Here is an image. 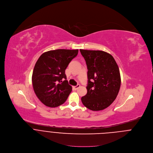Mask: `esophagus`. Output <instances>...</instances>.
Wrapping results in <instances>:
<instances>
[{
  "label": "esophagus",
  "mask_w": 153,
  "mask_h": 153,
  "mask_svg": "<svg viewBox=\"0 0 153 153\" xmlns=\"http://www.w3.org/2000/svg\"><path fill=\"white\" fill-rule=\"evenodd\" d=\"M79 87H80V85H76V86H73V89H74V90H77Z\"/></svg>",
  "instance_id": "esophagus-1"
}]
</instances>
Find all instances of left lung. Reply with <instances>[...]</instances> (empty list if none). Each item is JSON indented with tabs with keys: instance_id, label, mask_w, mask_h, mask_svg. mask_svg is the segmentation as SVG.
<instances>
[{
	"instance_id": "obj_1",
	"label": "left lung",
	"mask_w": 153,
	"mask_h": 153,
	"mask_svg": "<svg viewBox=\"0 0 153 153\" xmlns=\"http://www.w3.org/2000/svg\"><path fill=\"white\" fill-rule=\"evenodd\" d=\"M88 68L87 94L83 104L92 111L102 110L116 100L121 78L119 67L111 55L102 51L80 49Z\"/></svg>"
}]
</instances>
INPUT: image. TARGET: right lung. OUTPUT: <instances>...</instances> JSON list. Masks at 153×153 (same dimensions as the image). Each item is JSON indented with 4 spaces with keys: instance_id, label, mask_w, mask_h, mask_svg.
<instances>
[{
    "instance_id": "1",
    "label": "right lung",
    "mask_w": 153,
    "mask_h": 153,
    "mask_svg": "<svg viewBox=\"0 0 153 153\" xmlns=\"http://www.w3.org/2000/svg\"><path fill=\"white\" fill-rule=\"evenodd\" d=\"M78 51H49L42 54L37 61L33 71L32 83L36 96L46 106L58 107L68 98L72 87L66 80L65 70Z\"/></svg>"
}]
</instances>
